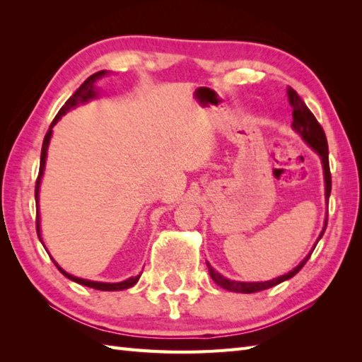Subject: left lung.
I'll use <instances>...</instances> for the list:
<instances>
[{"instance_id": "8db88e82", "label": "left lung", "mask_w": 362, "mask_h": 362, "mask_svg": "<svg viewBox=\"0 0 362 362\" xmlns=\"http://www.w3.org/2000/svg\"><path fill=\"white\" fill-rule=\"evenodd\" d=\"M288 99H289V104L292 107V129L296 130V132L303 138V140L308 143L311 148L316 151L320 160H322V166H324V179H325V199L328 202L329 199V193H332V174H329V163H328V144H327V136L324 129L317 122L316 117L311 113V110L306 107V104L302 101V98L297 95V91L294 88L288 87ZM327 228V219H325V224H324V230H322L319 238H317V243L324 235ZM316 243V244H317ZM316 247V245H314ZM313 247V250H314ZM313 250L306 255L302 261H300V264L296 266L292 269L291 272L284 274L281 276H276L274 280H269V281H235V280H228L226 276H222L219 272L214 271V269L206 263L209 266V271L213 281L219 284L221 288H224L227 291H232V292H241V294H252V292H258V291H264L269 289L272 286H276V284L284 281V280H289L294 276L300 269L305 266L306 261L310 259Z\"/></svg>"}]
</instances>
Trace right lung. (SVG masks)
<instances>
[{"mask_svg":"<svg viewBox=\"0 0 362 362\" xmlns=\"http://www.w3.org/2000/svg\"><path fill=\"white\" fill-rule=\"evenodd\" d=\"M107 71L103 70V71H98L95 74H91L90 78L82 83V86L74 91L73 96L68 99V101L65 103V105L62 107V109L59 110V113L56 115V118L52 119L51 126L48 129V132H46L45 135V140H43V146H42V156H40V169H38V177H37V182H35V202H37V235L38 238H40V218H38V191H40V182H42V175H43V169H45V163H46V152H48V146H49V140H51V135H52V127L56 126V122L64 117V115L70 110V109H74L76 105L79 104H83L90 101V99H93L98 96V90L95 87V83L99 78H103V76L105 74ZM42 241V238H40ZM52 259V258H51ZM54 261V259H52ZM54 264L57 266V269L60 272H62L66 279H70L76 283L79 284H83V286H88V288H93V289H98V291H122V289H127V288H132L134 284L140 280L141 275H136V276H130V279L124 280V281H119V283H103V281H91V280H83V279H79V276H74L71 274L65 272L62 267H60L56 261H54Z\"/></svg>","mask_w":362,"mask_h":362,"instance_id":"right-lung-1","label":"right lung"}]
</instances>
